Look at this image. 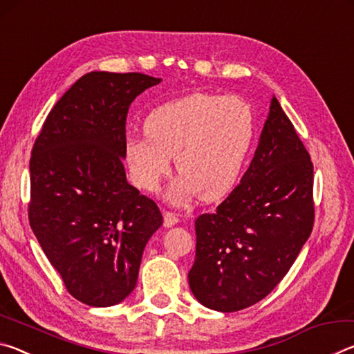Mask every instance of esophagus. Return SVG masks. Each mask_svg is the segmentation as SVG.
I'll list each match as a JSON object with an SVG mask.
<instances>
[{"mask_svg": "<svg viewBox=\"0 0 354 354\" xmlns=\"http://www.w3.org/2000/svg\"><path fill=\"white\" fill-rule=\"evenodd\" d=\"M178 221H179V218H178V215L175 212H167V211L164 212V226L165 227L175 226Z\"/></svg>", "mask_w": 354, "mask_h": 354, "instance_id": "34e87169", "label": "esophagus"}]
</instances>
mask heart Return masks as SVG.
Segmentation results:
<instances>
[{
    "label": "heart",
    "mask_w": 354,
    "mask_h": 354,
    "mask_svg": "<svg viewBox=\"0 0 354 354\" xmlns=\"http://www.w3.org/2000/svg\"><path fill=\"white\" fill-rule=\"evenodd\" d=\"M145 134L128 136L124 164L136 187L154 192L169 175L171 158L181 173L167 190L175 205L198 194L218 200L236 187L256 137V117L239 97L194 93L156 107Z\"/></svg>",
    "instance_id": "heart-1"
}]
</instances>
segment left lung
Wrapping results in <instances>:
<instances>
[{"label":"left lung","instance_id":"obj_1","mask_svg":"<svg viewBox=\"0 0 354 354\" xmlns=\"http://www.w3.org/2000/svg\"><path fill=\"white\" fill-rule=\"evenodd\" d=\"M313 185L309 153L273 97L241 184L195 221L189 286L203 306L236 313L278 286L313 232Z\"/></svg>","mask_w":354,"mask_h":354}]
</instances>
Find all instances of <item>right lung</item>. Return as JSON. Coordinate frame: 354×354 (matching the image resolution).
Masks as SVG:
<instances>
[{
    "label": "right lung",
    "instance_id": "1",
    "mask_svg": "<svg viewBox=\"0 0 354 354\" xmlns=\"http://www.w3.org/2000/svg\"><path fill=\"white\" fill-rule=\"evenodd\" d=\"M160 81L84 75L34 143L29 223L70 295L88 306H115L129 297L145 245L162 225L159 207L127 181L123 167L129 106Z\"/></svg>",
    "mask_w": 354,
    "mask_h": 354
}]
</instances>
